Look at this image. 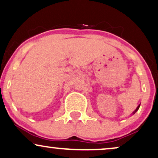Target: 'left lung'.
I'll return each instance as SVG.
<instances>
[{"label": "left lung", "instance_id": "left-lung-1", "mask_svg": "<svg viewBox=\"0 0 158 158\" xmlns=\"http://www.w3.org/2000/svg\"><path fill=\"white\" fill-rule=\"evenodd\" d=\"M139 107H140V104H139V106H138V107L136 108V109H135V110L134 111H133V114H134L135 113V112H136V111H138V110H139Z\"/></svg>", "mask_w": 158, "mask_h": 158}]
</instances>
